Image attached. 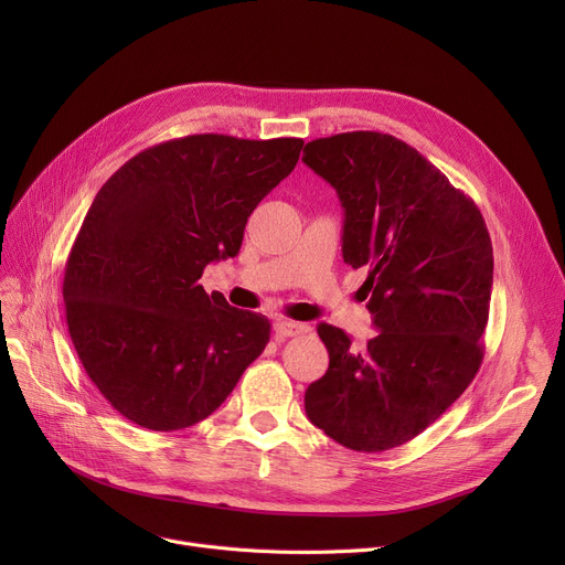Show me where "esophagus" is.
<instances>
[{"label":"esophagus","mask_w":565,"mask_h":565,"mask_svg":"<svg viewBox=\"0 0 565 565\" xmlns=\"http://www.w3.org/2000/svg\"><path fill=\"white\" fill-rule=\"evenodd\" d=\"M275 332L279 339H288V337H298V334H305L309 332V324L305 322H295V320H277L275 322Z\"/></svg>","instance_id":"34e87169"}]
</instances>
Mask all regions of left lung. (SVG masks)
I'll list each match as a JSON object with an SVG mask.
<instances>
[{
    "mask_svg": "<svg viewBox=\"0 0 565 565\" xmlns=\"http://www.w3.org/2000/svg\"><path fill=\"white\" fill-rule=\"evenodd\" d=\"M302 160L339 194L343 260L369 273L380 330L358 350L318 324L330 369L309 384L307 417L352 451H387L435 424L483 362L490 233L477 203L392 135L313 139Z\"/></svg>",
    "mask_w": 565,
    "mask_h": 565,
    "instance_id": "obj_1",
    "label": "left lung"
}]
</instances>
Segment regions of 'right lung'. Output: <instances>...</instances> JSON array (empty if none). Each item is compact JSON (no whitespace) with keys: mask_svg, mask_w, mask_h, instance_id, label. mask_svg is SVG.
<instances>
[{"mask_svg":"<svg viewBox=\"0 0 565 565\" xmlns=\"http://www.w3.org/2000/svg\"><path fill=\"white\" fill-rule=\"evenodd\" d=\"M302 146L190 135L137 153L96 194L66 260V322L86 375L128 422H203L265 350L270 320L199 279L241 252L247 217Z\"/></svg>","mask_w":565,"mask_h":565,"instance_id":"add662e5","label":"right lung"}]
</instances>
